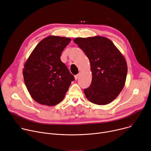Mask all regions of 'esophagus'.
<instances>
[{
    "label": "esophagus",
    "mask_w": 151,
    "mask_h": 151,
    "mask_svg": "<svg viewBox=\"0 0 151 151\" xmlns=\"http://www.w3.org/2000/svg\"><path fill=\"white\" fill-rule=\"evenodd\" d=\"M79 75H80V73H78V75H75V79H76V80H77L78 79V78H79Z\"/></svg>",
    "instance_id": "esophagus-1"
}]
</instances>
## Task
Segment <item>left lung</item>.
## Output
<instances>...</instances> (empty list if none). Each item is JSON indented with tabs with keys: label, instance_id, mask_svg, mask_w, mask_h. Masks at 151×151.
<instances>
[{
	"label": "left lung",
	"instance_id": "1",
	"mask_svg": "<svg viewBox=\"0 0 151 151\" xmlns=\"http://www.w3.org/2000/svg\"><path fill=\"white\" fill-rule=\"evenodd\" d=\"M74 42L89 59L92 83L84 90L88 101L98 105L113 101L123 90L127 73L126 59L114 43L99 36L76 37Z\"/></svg>",
	"mask_w": 151,
	"mask_h": 151
}]
</instances>
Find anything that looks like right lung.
Returning <instances> with one entry per match:
<instances>
[{"instance_id": "1", "label": "right lung", "mask_w": 151, "mask_h": 151, "mask_svg": "<svg viewBox=\"0 0 151 151\" xmlns=\"http://www.w3.org/2000/svg\"><path fill=\"white\" fill-rule=\"evenodd\" d=\"M71 39L49 36L36 45L24 64L28 92L38 103L53 106L63 101L75 78L60 56Z\"/></svg>"}]
</instances>
